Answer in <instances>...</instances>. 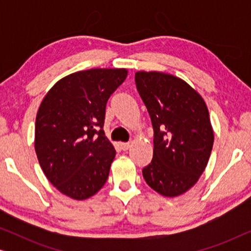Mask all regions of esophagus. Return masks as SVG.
I'll return each mask as SVG.
<instances>
[{"label":"esophagus","instance_id":"esophagus-1","mask_svg":"<svg viewBox=\"0 0 251 251\" xmlns=\"http://www.w3.org/2000/svg\"><path fill=\"white\" fill-rule=\"evenodd\" d=\"M120 146L123 151H128L130 147V143H120Z\"/></svg>","mask_w":251,"mask_h":251}]
</instances>
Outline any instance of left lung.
<instances>
[{
  "label": "left lung",
  "mask_w": 251,
  "mask_h": 251,
  "mask_svg": "<svg viewBox=\"0 0 251 251\" xmlns=\"http://www.w3.org/2000/svg\"><path fill=\"white\" fill-rule=\"evenodd\" d=\"M135 78L154 130L153 159L143 169L144 179L163 197H179L197 184L210 157L215 135L207 104L175 75L139 71Z\"/></svg>",
  "instance_id": "8db88e82"
}]
</instances>
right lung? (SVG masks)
Returning a JSON list of instances; mask_svg holds the SVG:
<instances>
[{"label":"right lung","mask_w":251,"mask_h":251,"mask_svg":"<svg viewBox=\"0 0 251 251\" xmlns=\"http://www.w3.org/2000/svg\"><path fill=\"white\" fill-rule=\"evenodd\" d=\"M126 68H91L60 78L41 101L34 147L44 175L60 193L87 200L104 186L115 157L104 135L109 96Z\"/></svg>","instance_id":"1"}]
</instances>
